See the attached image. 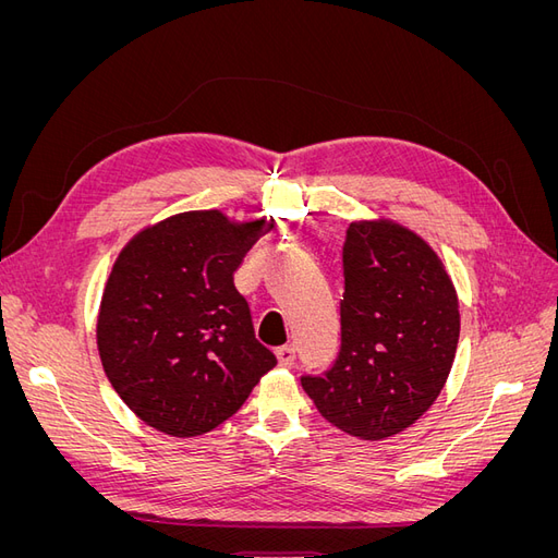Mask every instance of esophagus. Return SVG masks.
Returning <instances> with one entry per match:
<instances>
[{
  "instance_id": "1",
  "label": "esophagus",
  "mask_w": 558,
  "mask_h": 558,
  "mask_svg": "<svg viewBox=\"0 0 558 558\" xmlns=\"http://www.w3.org/2000/svg\"><path fill=\"white\" fill-rule=\"evenodd\" d=\"M277 361L281 367H293L295 365V347L283 344L277 349Z\"/></svg>"
}]
</instances>
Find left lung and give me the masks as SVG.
<instances>
[{
    "instance_id": "1",
    "label": "left lung",
    "mask_w": 558,
    "mask_h": 558,
    "mask_svg": "<svg viewBox=\"0 0 558 558\" xmlns=\"http://www.w3.org/2000/svg\"><path fill=\"white\" fill-rule=\"evenodd\" d=\"M342 265L340 351L324 375L300 381L332 426L384 440L440 396L459 344V298L437 253L386 218L349 226Z\"/></svg>"
}]
</instances>
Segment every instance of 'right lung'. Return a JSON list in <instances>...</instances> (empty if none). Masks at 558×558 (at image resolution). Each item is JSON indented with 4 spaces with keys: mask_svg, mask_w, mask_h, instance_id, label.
I'll return each instance as SVG.
<instances>
[{
    "mask_svg": "<svg viewBox=\"0 0 558 558\" xmlns=\"http://www.w3.org/2000/svg\"><path fill=\"white\" fill-rule=\"evenodd\" d=\"M272 228L185 211L134 234L116 258L97 316L105 373L144 424L209 433L277 365L234 289L248 248Z\"/></svg>",
    "mask_w": 558,
    "mask_h": 558,
    "instance_id": "1",
    "label": "right lung"
}]
</instances>
